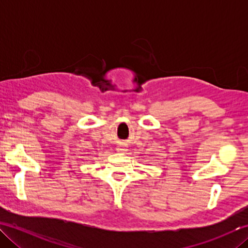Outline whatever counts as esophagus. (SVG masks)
<instances>
[{
	"instance_id": "esophagus-1",
	"label": "esophagus",
	"mask_w": 248,
	"mask_h": 248,
	"mask_svg": "<svg viewBox=\"0 0 248 248\" xmlns=\"http://www.w3.org/2000/svg\"><path fill=\"white\" fill-rule=\"evenodd\" d=\"M125 150H127V149H125V147L123 146V145L117 147V151H118V152H124Z\"/></svg>"
}]
</instances>
